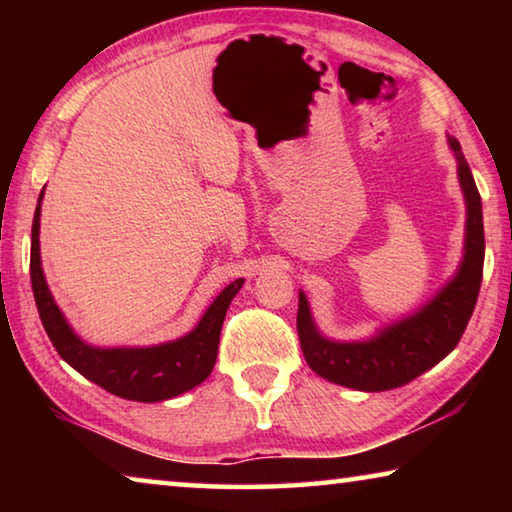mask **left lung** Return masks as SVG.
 Wrapping results in <instances>:
<instances>
[{"label": "left lung", "mask_w": 512, "mask_h": 512, "mask_svg": "<svg viewBox=\"0 0 512 512\" xmlns=\"http://www.w3.org/2000/svg\"><path fill=\"white\" fill-rule=\"evenodd\" d=\"M465 198L463 259L443 289L413 314L379 327L368 339L336 341L320 332L305 291L298 293V336L309 368L327 381L354 391H391L409 384L452 352L467 327L483 277L481 196L463 158L461 144L447 135Z\"/></svg>", "instance_id": "8db88e82"}]
</instances>
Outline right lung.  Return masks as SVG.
I'll return each mask as SVG.
<instances>
[{"label": "right lung", "mask_w": 512, "mask_h": 512, "mask_svg": "<svg viewBox=\"0 0 512 512\" xmlns=\"http://www.w3.org/2000/svg\"><path fill=\"white\" fill-rule=\"evenodd\" d=\"M45 189L38 196L31 228V287L42 327L56 352L85 379L106 388L108 393L133 402H164L203 384L214 368L219 352L221 325L232 298L244 287V277L230 282L192 332L158 345H119L99 348L83 341L69 325L63 309L56 305L45 280L40 259V210Z\"/></svg>", "instance_id": "obj_1"}]
</instances>
